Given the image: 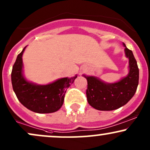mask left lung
<instances>
[{"mask_svg": "<svg viewBox=\"0 0 150 150\" xmlns=\"http://www.w3.org/2000/svg\"><path fill=\"white\" fill-rule=\"evenodd\" d=\"M125 47V55L129 59L127 76L115 83H106L93 76L83 75L87 80L86 98L91 107L98 110L118 109L127 103L136 93L138 85L139 69L131 50Z\"/></svg>", "mask_w": 150, "mask_h": 150, "instance_id": "obj_1", "label": "left lung"}]
</instances>
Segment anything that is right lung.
<instances>
[{
  "instance_id": "right-lung-1",
  "label": "right lung",
  "mask_w": 150,
  "mask_h": 150,
  "mask_svg": "<svg viewBox=\"0 0 150 150\" xmlns=\"http://www.w3.org/2000/svg\"><path fill=\"white\" fill-rule=\"evenodd\" d=\"M26 46L18 54L11 73L12 88L19 102L27 109L37 113H52L59 110L64 103L66 90L77 75L64 77L55 82L39 85L23 77L22 55Z\"/></svg>"
}]
</instances>
